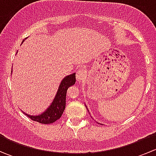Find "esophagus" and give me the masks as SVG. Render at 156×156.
<instances>
[{
  "mask_svg": "<svg viewBox=\"0 0 156 156\" xmlns=\"http://www.w3.org/2000/svg\"><path fill=\"white\" fill-rule=\"evenodd\" d=\"M86 70L84 69H80L76 72V79L78 81H81L86 77Z\"/></svg>",
  "mask_w": 156,
  "mask_h": 156,
  "instance_id": "obj_1",
  "label": "esophagus"
}]
</instances>
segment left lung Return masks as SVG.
Returning <instances> with one entry per match:
<instances>
[{
    "label": "left lung",
    "mask_w": 156,
    "mask_h": 156,
    "mask_svg": "<svg viewBox=\"0 0 156 156\" xmlns=\"http://www.w3.org/2000/svg\"><path fill=\"white\" fill-rule=\"evenodd\" d=\"M85 106H86V108H87V106H86V104H85ZM88 110V109H87Z\"/></svg>",
    "instance_id": "1"
}]
</instances>
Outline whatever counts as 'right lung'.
I'll list each match as a JSON object with an SVG mask.
<instances>
[{"instance_id":"add662e5","label":"right lung","mask_w":156,"mask_h":156,"mask_svg":"<svg viewBox=\"0 0 156 156\" xmlns=\"http://www.w3.org/2000/svg\"><path fill=\"white\" fill-rule=\"evenodd\" d=\"M17 53V52H16ZM76 82L75 73L66 76L59 84L56 96L53 100L52 103L44 112L37 115H31L26 112H23L29 117L31 120L35 121L41 124H51L56 122L62 116L66 108V91L70 86L74 85Z\"/></svg>"}]
</instances>
